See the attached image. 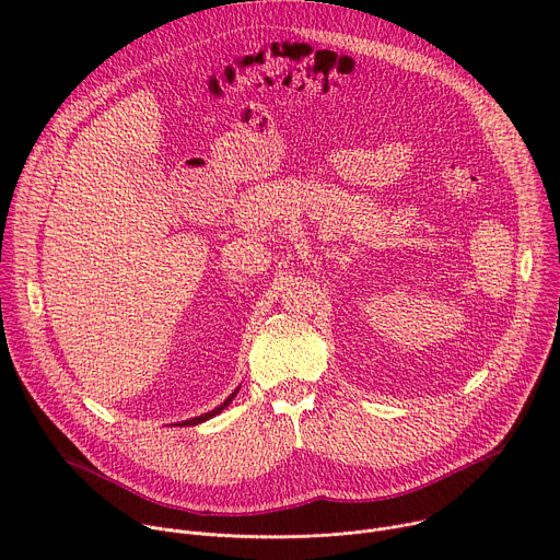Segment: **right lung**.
<instances>
[{"mask_svg":"<svg viewBox=\"0 0 560 560\" xmlns=\"http://www.w3.org/2000/svg\"><path fill=\"white\" fill-rule=\"evenodd\" d=\"M236 392H238V387L225 398V401L219 406V408H214L212 412H206V415H201V417H195V419H190V421H184V423H179V425H197V423H203V421H208V419H212V417H217L221 410H225L230 404H232V398L236 396Z\"/></svg>","mask_w":560,"mask_h":560,"instance_id":"add662e5","label":"right lung"}]
</instances>
